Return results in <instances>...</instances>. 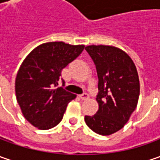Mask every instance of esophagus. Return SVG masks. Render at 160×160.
<instances>
[{
	"label": "esophagus",
	"mask_w": 160,
	"mask_h": 160,
	"mask_svg": "<svg viewBox=\"0 0 160 160\" xmlns=\"http://www.w3.org/2000/svg\"><path fill=\"white\" fill-rule=\"evenodd\" d=\"M80 98H81L83 101H84V100H87V99H89V95H88L87 93H83L82 95H80Z\"/></svg>",
	"instance_id": "1"
}]
</instances>
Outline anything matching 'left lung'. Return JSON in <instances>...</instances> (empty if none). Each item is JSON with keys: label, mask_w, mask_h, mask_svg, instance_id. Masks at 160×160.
Wrapping results in <instances>:
<instances>
[{"label": "left lung", "mask_w": 160, "mask_h": 160, "mask_svg": "<svg viewBox=\"0 0 160 160\" xmlns=\"http://www.w3.org/2000/svg\"><path fill=\"white\" fill-rule=\"evenodd\" d=\"M96 66L99 109L85 116L86 125L101 135H109L123 128L137 106L140 81L130 56L119 48L109 45L85 47Z\"/></svg>", "instance_id": "obj_1"}]
</instances>
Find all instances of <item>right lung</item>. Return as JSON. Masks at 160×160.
<instances>
[{
	"instance_id": "1",
	"label": "right lung",
	"mask_w": 160,
	"mask_h": 160,
	"mask_svg": "<svg viewBox=\"0 0 160 160\" xmlns=\"http://www.w3.org/2000/svg\"><path fill=\"white\" fill-rule=\"evenodd\" d=\"M84 45L64 42L40 44L27 56L15 82L17 101L25 118L40 130L56 126L77 95L58 85L61 70L82 53ZM64 85V80H62Z\"/></svg>"
}]
</instances>
